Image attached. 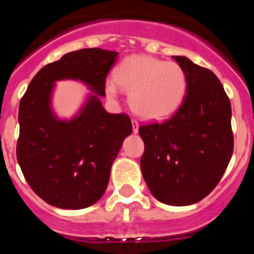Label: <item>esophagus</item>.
<instances>
[{
	"instance_id": "34e87169",
	"label": "esophagus",
	"mask_w": 254,
	"mask_h": 254,
	"mask_svg": "<svg viewBox=\"0 0 254 254\" xmlns=\"http://www.w3.org/2000/svg\"><path fill=\"white\" fill-rule=\"evenodd\" d=\"M132 131L133 132H138V122L136 119H132Z\"/></svg>"
}]
</instances>
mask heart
I'll return each mask as SVG.
<instances>
[{"label":"heart","mask_w":254,"mask_h":254,"mask_svg":"<svg viewBox=\"0 0 254 254\" xmlns=\"http://www.w3.org/2000/svg\"><path fill=\"white\" fill-rule=\"evenodd\" d=\"M113 78L106 83L109 97H117V84L129 90L131 109L145 119H161L176 112L188 92V76L179 64L147 55L125 58Z\"/></svg>","instance_id":"heart-1"}]
</instances>
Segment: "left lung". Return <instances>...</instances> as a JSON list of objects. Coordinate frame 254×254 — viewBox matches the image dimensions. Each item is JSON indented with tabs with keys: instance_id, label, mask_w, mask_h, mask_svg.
<instances>
[{
	"instance_id": "left-lung-1",
	"label": "left lung",
	"mask_w": 254,
	"mask_h": 254,
	"mask_svg": "<svg viewBox=\"0 0 254 254\" xmlns=\"http://www.w3.org/2000/svg\"><path fill=\"white\" fill-rule=\"evenodd\" d=\"M188 76L183 104L161 123L141 125V168L153 196L168 205H190L216 188L234 147L232 106L216 75L173 56Z\"/></svg>"
}]
</instances>
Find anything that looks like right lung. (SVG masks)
Instances as JSON below:
<instances>
[{
	"instance_id": "obj_1",
	"label": "right lung",
	"mask_w": 254,
	"mask_h": 254,
	"mask_svg": "<svg viewBox=\"0 0 254 254\" xmlns=\"http://www.w3.org/2000/svg\"><path fill=\"white\" fill-rule=\"evenodd\" d=\"M117 56L98 48L65 54L37 72L20 100L17 162L32 190L50 205L83 209L106 190L111 166L132 131L129 116L106 112L98 98ZM63 78L83 80L97 93L70 122L58 121L50 109L54 81Z\"/></svg>"
}]
</instances>
